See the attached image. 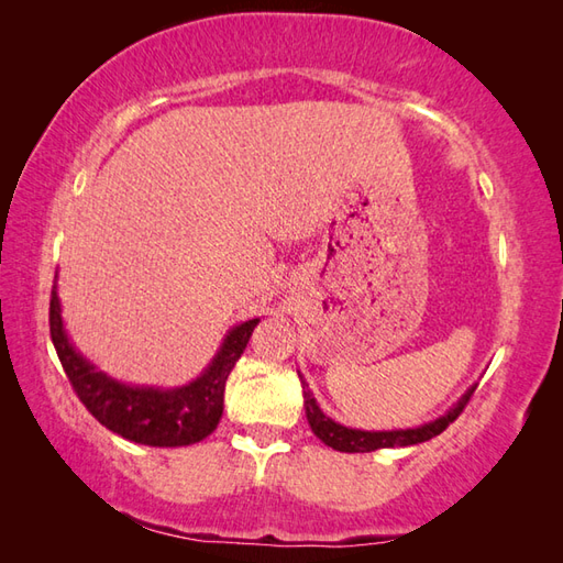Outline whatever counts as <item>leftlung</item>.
<instances>
[{
    "label": "left lung",
    "instance_id": "1",
    "mask_svg": "<svg viewBox=\"0 0 563 563\" xmlns=\"http://www.w3.org/2000/svg\"><path fill=\"white\" fill-rule=\"evenodd\" d=\"M297 375H300L302 397H305V413H307L309 428H312V433L321 442H324V445L339 450V452H373V450H379V448H409V445H418V442H426L430 438H435L454 421V418L462 413L466 401H470V397L476 389V385H472L457 401L450 406L445 413L433 418V421H426L421 426L391 428V430H361V428L336 423L333 418H329L324 411H321V406L317 404L314 394H312V389H309L307 379L302 377L300 369H297Z\"/></svg>",
    "mask_w": 563,
    "mask_h": 563
}]
</instances>
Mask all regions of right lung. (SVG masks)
I'll return each instance as SVG.
<instances>
[{
	"label": "right lung",
	"instance_id": "obj_1",
	"mask_svg": "<svg viewBox=\"0 0 563 563\" xmlns=\"http://www.w3.org/2000/svg\"><path fill=\"white\" fill-rule=\"evenodd\" d=\"M261 319L234 324L202 373L178 387L133 385L111 377L69 339L57 295L51 297V336L77 397L101 426L150 448H184L208 438L224 409V385Z\"/></svg>",
	"mask_w": 563,
	"mask_h": 563
}]
</instances>
